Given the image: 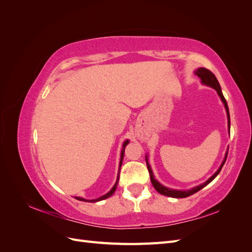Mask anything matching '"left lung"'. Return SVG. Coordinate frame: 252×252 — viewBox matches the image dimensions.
I'll use <instances>...</instances> for the list:
<instances>
[{"label":"left lung","instance_id":"left-lung-1","mask_svg":"<svg viewBox=\"0 0 252 252\" xmlns=\"http://www.w3.org/2000/svg\"><path fill=\"white\" fill-rule=\"evenodd\" d=\"M194 73H195V75H197V77H199V78L202 80V83H203V84H205V85H207V86H210V87H212V88H215V89L217 90V93H218V94L220 95V100H222L223 103H224V106H225L226 111H227V117H228V126H229V128H230L229 109H228L227 102H226L225 97H224V95H223L222 89H220V86L218 79L216 78V75L213 74L209 69H207V68H204V67H201V68H199V69H196V70L194 71ZM227 155H228V154H226L224 161H223L222 165H220V168L218 169V171H217L215 174H213L210 179H208L205 183H203V184H201V185H199V186H196V187H194V188H192V189H190V190H174V189L167 188V187L163 186L162 184H159V183L155 179L154 172H152V170H151V168H150V165H149V163H148V161H147V158H146V164H147V168H148V171H149L151 183H152V185H154V187L156 188L157 191H158V193L163 194V195H167V196H170V197H178V199H180V197H187V196H189V195H191V194H193V193L199 191V190H201L202 188H204L206 185H208L209 183H210L213 179H215V178L217 177V175L220 173V169H222V167L224 166V164H225V162H226Z\"/></svg>","mask_w":252,"mask_h":252}]
</instances>
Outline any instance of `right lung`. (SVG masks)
Here are the masks:
<instances>
[{
    "mask_svg": "<svg viewBox=\"0 0 252 252\" xmlns=\"http://www.w3.org/2000/svg\"><path fill=\"white\" fill-rule=\"evenodd\" d=\"M128 143H129V142H128V141H126V142H124V144H123V149H122V152H121L120 169H121V166H122V162H123L124 152H125V147H126V145H127ZM120 169H119V171H120ZM118 182H119V175H118V179H117V183H116V184H114V186L112 187V189L110 190V191H109L108 193H106L105 195H103V196H101V197H98V199H95V200H85V199H83V197H79V196H75V199L79 200V201H83V202H90V203H94V202H97V201H102V200L107 199V197L111 196V195L114 193V191H116V189H117V185H118Z\"/></svg>",
    "mask_w": 252,
    "mask_h": 252,
    "instance_id": "right-lung-1",
    "label": "right lung"
}]
</instances>
